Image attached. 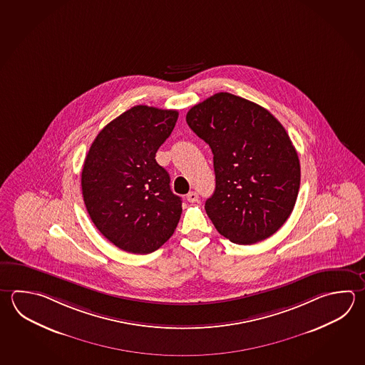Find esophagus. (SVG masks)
Instances as JSON below:
<instances>
[{"instance_id": "esophagus-1", "label": "esophagus", "mask_w": 365, "mask_h": 365, "mask_svg": "<svg viewBox=\"0 0 365 365\" xmlns=\"http://www.w3.org/2000/svg\"><path fill=\"white\" fill-rule=\"evenodd\" d=\"M187 201H190V202H196V201H199V195L195 192V191L188 193V195H187Z\"/></svg>"}]
</instances>
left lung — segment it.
<instances>
[{
  "instance_id": "obj_1",
  "label": "left lung",
  "mask_w": 365,
  "mask_h": 365,
  "mask_svg": "<svg viewBox=\"0 0 365 365\" xmlns=\"http://www.w3.org/2000/svg\"><path fill=\"white\" fill-rule=\"evenodd\" d=\"M186 121L213 152L215 190L205 210L214 227L240 245L275 234L301 183L299 158L284 126L266 108L230 93L193 106Z\"/></svg>"
}]
</instances>
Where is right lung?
Wrapping results in <instances>:
<instances>
[{"label": "right lung", "instance_id": "obj_1", "mask_svg": "<svg viewBox=\"0 0 365 365\" xmlns=\"http://www.w3.org/2000/svg\"><path fill=\"white\" fill-rule=\"evenodd\" d=\"M178 110L134 106L96 135L81 173L83 202L99 232L117 248L148 255L170 239L182 200L156 161Z\"/></svg>", "mask_w": 365, "mask_h": 365}]
</instances>
